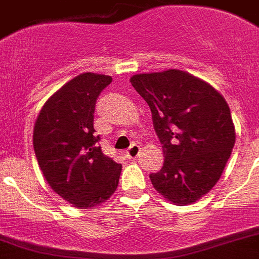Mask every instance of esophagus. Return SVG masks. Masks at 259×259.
<instances>
[{"mask_svg":"<svg viewBox=\"0 0 259 259\" xmlns=\"http://www.w3.org/2000/svg\"><path fill=\"white\" fill-rule=\"evenodd\" d=\"M140 151H141V148H140V145H136V144H134L131 148L128 149L127 153H125V155H127L128 159H136L137 156L140 155Z\"/></svg>","mask_w":259,"mask_h":259,"instance_id":"34e87169","label":"esophagus"}]
</instances>
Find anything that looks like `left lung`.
<instances>
[{"label": "left lung", "mask_w": 259, "mask_h": 259, "mask_svg": "<svg viewBox=\"0 0 259 259\" xmlns=\"http://www.w3.org/2000/svg\"><path fill=\"white\" fill-rule=\"evenodd\" d=\"M130 80L148 103L163 145L162 169L150 175L154 189L173 204H193L221 179L231 155L236 134L229 104L209 83L184 70Z\"/></svg>", "instance_id": "left-lung-1"}]
</instances>
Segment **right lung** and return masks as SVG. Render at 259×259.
<instances>
[{
	"label": "right lung",
	"mask_w": 259,
	"mask_h": 259,
	"mask_svg": "<svg viewBox=\"0 0 259 259\" xmlns=\"http://www.w3.org/2000/svg\"><path fill=\"white\" fill-rule=\"evenodd\" d=\"M110 75L82 73L49 97L33 130V148L44 177L58 195L92 209L117 190L122 165L106 156L95 136L97 97Z\"/></svg>",
	"instance_id": "right-lung-1"
}]
</instances>
